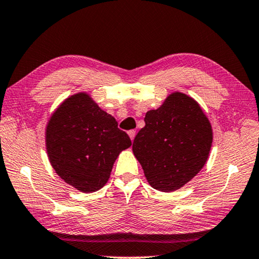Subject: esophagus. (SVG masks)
<instances>
[{
  "instance_id": "esophagus-1",
  "label": "esophagus",
  "mask_w": 259,
  "mask_h": 259,
  "mask_svg": "<svg viewBox=\"0 0 259 259\" xmlns=\"http://www.w3.org/2000/svg\"><path fill=\"white\" fill-rule=\"evenodd\" d=\"M128 136H130V138H131V140H134V138H136V131L134 130H131V131H128Z\"/></svg>"
}]
</instances>
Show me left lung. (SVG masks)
Masks as SVG:
<instances>
[{"label":"left lung","instance_id":"left-lung-1","mask_svg":"<svg viewBox=\"0 0 259 259\" xmlns=\"http://www.w3.org/2000/svg\"><path fill=\"white\" fill-rule=\"evenodd\" d=\"M145 123L134 138V155L153 188L174 192L207 162L212 144L210 122L192 97L174 92L146 113Z\"/></svg>","mask_w":259,"mask_h":259}]
</instances>
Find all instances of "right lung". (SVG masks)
<instances>
[{"instance_id":"1","label":"right lung","mask_w":259,"mask_h":259,"mask_svg":"<svg viewBox=\"0 0 259 259\" xmlns=\"http://www.w3.org/2000/svg\"><path fill=\"white\" fill-rule=\"evenodd\" d=\"M46 145L61 179L80 192L92 193L106 185L114 161L132 142L111 114L80 92L65 99L51 115Z\"/></svg>"}]
</instances>
